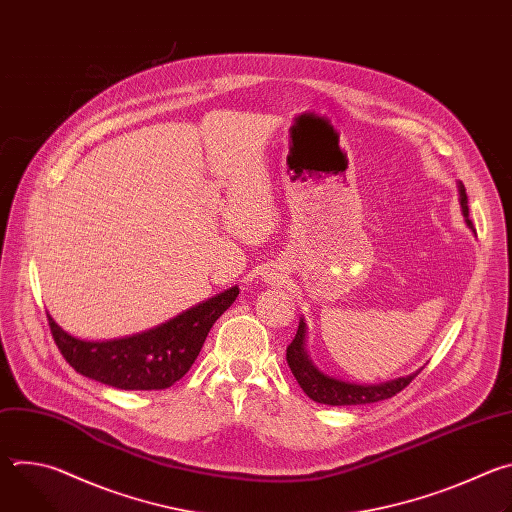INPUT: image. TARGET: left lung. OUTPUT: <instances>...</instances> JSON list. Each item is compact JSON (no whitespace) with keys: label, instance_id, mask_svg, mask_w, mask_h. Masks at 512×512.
I'll list each match as a JSON object with an SVG mask.
<instances>
[{"label":"left lung","instance_id":"8db88e82","mask_svg":"<svg viewBox=\"0 0 512 512\" xmlns=\"http://www.w3.org/2000/svg\"><path fill=\"white\" fill-rule=\"evenodd\" d=\"M458 192H460V206H462V214L466 218V225L472 229V221L468 218V196H466V188L462 182L458 184ZM285 358H287L291 373H294L296 381L304 389V393L310 399H314L316 403H324V405H364V403H377L383 399H391L419 375V371H417L413 375L399 377L395 381H387V383H379V385H354V383H346V381L328 377L322 371H318L314 367V362L308 358L306 322L304 320H300L296 338L291 340V344L287 346Z\"/></svg>","mask_w":512,"mask_h":512}]
</instances>
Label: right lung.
Segmentation results:
<instances>
[{"label": "right lung", "mask_w": 512, "mask_h": 512, "mask_svg": "<svg viewBox=\"0 0 512 512\" xmlns=\"http://www.w3.org/2000/svg\"><path fill=\"white\" fill-rule=\"evenodd\" d=\"M237 296L235 285L158 328L117 340H79L66 334L50 314L48 326L60 354L77 373L115 389L160 391L190 371L212 324Z\"/></svg>", "instance_id": "obj_1"}]
</instances>
